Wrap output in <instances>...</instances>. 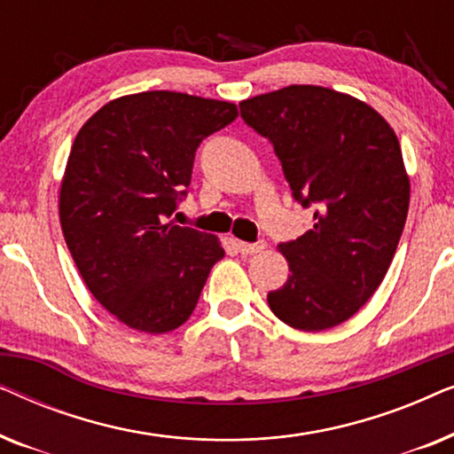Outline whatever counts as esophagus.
<instances>
[{"label": "esophagus", "instance_id": "34e87169", "mask_svg": "<svg viewBox=\"0 0 454 454\" xmlns=\"http://www.w3.org/2000/svg\"><path fill=\"white\" fill-rule=\"evenodd\" d=\"M266 247V241H254V244H250V241H238V250L244 254V256H252V254H258L262 252Z\"/></svg>", "mask_w": 454, "mask_h": 454}]
</instances>
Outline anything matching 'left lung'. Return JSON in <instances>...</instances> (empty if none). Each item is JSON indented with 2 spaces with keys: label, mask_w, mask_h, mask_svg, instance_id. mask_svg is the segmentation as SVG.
Segmentation results:
<instances>
[{
  "label": "left lung",
  "mask_w": 454,
  "mask_h": 454,
  "mask_svg": "<svg viewBox=\"0 0 454 454\" xmlns=\"http://www.w3.org/2000/svg\"><path fill=\"white\" fill-rule=\"evenodd\" d=\"M281 160L291 196L314 225L281 247L291 275L270 291L278 320L326 331L349 320L382 283L409 210L399 140L370 105L325 86L294 84L239 103Z\"/></svg>",
  "instance_id": "8db88e82"
}]
</instances>
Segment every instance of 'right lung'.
Wrapping results in <instances>:
<instances>
[{
	"label": "right lung",
	"instance_id": "add662e5",
	"mask_svg": "<svg viewBox=\"0 0 454 454\" xmlns=\"http://www.w3.org/2000/svg\"><path fill=\"white\" fill-rule=\"evenodd\" d=\"M235 117L233 103L151 90L107 103L74 140L61 231L95 300L134 331L182 326L225 256L215 235L169 219L200 142Z\"/></svg>",
	"mask_w": 454,
	"mask_h": 454
}]
</instances>
